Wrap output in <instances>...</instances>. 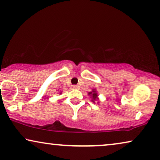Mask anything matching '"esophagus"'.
I'll list each match as a JSON object with an SVG mask.
<instances>
[{
  "instance_id": "1",
  "label": "esophagus",
  "mask_w": 160,
  "mask_h": 160,
  "mask_svg": "<svg viewBox=\"0 0 160 160\" xmlns=\"http://www.w3.org/2000/svg\"><path fill=\"white\" fill-rule=\"evenodd\" d=\"M72 89H78V88H79V87H78V85H72Z\"/></svg>"
}]
</instances>
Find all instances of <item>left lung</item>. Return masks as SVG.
I'll return each mask as SVG.
<instances>
[{
	"label": "left lung",
	"instance_id": "left-lung-1",
	"mask_svg": "<svg viewBox=\"0 0 160 160\" xmlns=\"http://www.w3.org/2000/svg\"><path fill=\"white\" fill-rule=\"evenodd\" d=\"M88 95H90L92 97V102L95 103V101L98 100V94L96 93V89H93V91L91 92H89Z\"/></svg>",
	"mask_w": 160,
	"mask_h": 160
}]
</instances>
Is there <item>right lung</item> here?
I'll return each instance as SVG.
<instances>
[{
    "mask_svg": "<svg viewBox=\"0 0 160 160\" xmlns=\"http://www.w3.org/2000/svg\"><path fill=\"white\" fill-rule=\"evenodd\" d=\"M61 93H62V92H61Z\"/></svg>",
    "mask_w": 160,
    "mask_h": 160,
    "instance_id": "add662e5",
    "label": "right lung"
}]
</instances>
